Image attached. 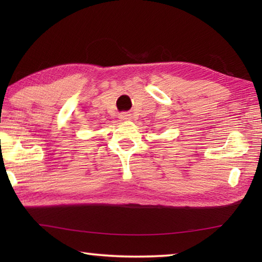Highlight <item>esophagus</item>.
<instances>
[{
  "label": "esophagus",
  "instance_id": "obj_1",
  "mask_svg": "<svg viewBox=\"0 0 262 262\" xmlns=\"http://www.w3.org/2000/svg\"><path fill=\"white\" fill-rule=\"evenodd\" d=\"M120 119L123 121H129L132 119V115L128 113H122V114H120Z\"/></svg>",
  "mask_w": 262,
  "mask_h": 262
}]
</instances>
